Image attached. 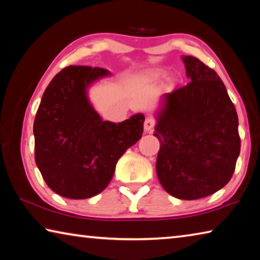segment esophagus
I'll return each instance as SVG.
<instances>
[{
  "instance_id": "1",
  "label": "esophagus",
  "mask_w": 260,
  "mask_h": 260,
  "mask_svg": "<svg viewBox=\"0 0 260 260\" xmlns=\"http://www.w3.org/2000/svg\"><path fill=\"white\" fill-rule=\"evenodd\" d=\"M155 125H156V120L153 119V118H147L146 121H144V131L152 132Z\"/></svg>"
}]
</instances>
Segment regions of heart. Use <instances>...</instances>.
<instances>
[{"instance_id":"1","label":"heart","mask_w":260,"mask_h":260,"mask_svg":"<svg viewBox=\"0 0 260 260\" xmlns=\"http://www.w3.org/2000/svg\"><path fill=\"white\" fill-rule=\"evenodd\" d=\"M148 78H151V79H160L164 77V74L162 73H159V72H150L147 74Z\"/></svg>"}]
</instances>
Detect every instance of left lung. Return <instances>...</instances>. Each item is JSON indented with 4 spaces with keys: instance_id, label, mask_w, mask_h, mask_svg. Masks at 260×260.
I'll use <instances>...</instances> for the list:
<instances>
[{
    "instance_id": "8db88e82",
    "label": "left lung",
    "mask_w": 260,
    "mask_h": 260,
    "mask_svg": "<svg viewBox=\"0 0 260 260\" xmlns=\"http://www.w3.org/2000/svg\"><path fill=\"white\" fill-rule=\"evenodd\" d=\"M190 82L162 96L156 114L160 148L156 171L162 188L180 200H197L225 187L240 155L239 118L214 70L181 56Z\"/></svg>"
}]
</instances>
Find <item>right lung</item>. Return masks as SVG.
Instances as JSON below:
<instances>
[{"mask_svg": "<svg viewBox=\"0 0 260 260\" xmlns=\"http://www.w3.org/2000/svg\"><path fill=\"white\" fill-rule=\"evenodd\" d=\"M110 74L101 68H65L39 105L35 162L48 187L67 199L85 200L103 191L118 159L142 136V113L116 124L102 120L90 104L88 88Z\"/></svg>", "mask_w": 260, "mask_h": 260, "instance_id": "obj_1", "label": "right lung"}]
</instances>
